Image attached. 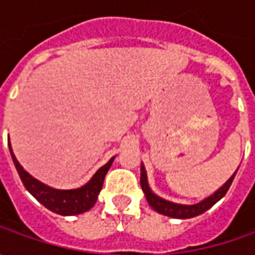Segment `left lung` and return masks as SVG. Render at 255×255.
<instances>
[{
	"label": "left lung",
	"mask_w": 255,
	"mask_h": 255,
	"mask_svg": "<svg viewBox=\"0 0 255 255\" xmlns=\"http://www.w3.org/2000/svg\"><path fill=\"white\" fill-rule=\"evenodd\" d=\"M239 170V169H237ZM237 170L233 173L229 180L226 181L221 187H219L217 190L214 191L213 194H210L209 197L203 199L199 203H194V204H180V203H173V201L166 200L162 199L160 196H157L154 191L150 189L149 186V181H147V173L144 169V164L142 163L140 166V186H142V190L146 196V200L149 203V206L152 207L153 210H156L157 213H160L163 216H167V217H173V219H191V217H196V216H200L204 211H207L211 209L216 203L221 200L227 190L230 189L231 183L234 180V176Z\"/></svg>",
	"instance_id": "8db88e82"
}]
</instances>
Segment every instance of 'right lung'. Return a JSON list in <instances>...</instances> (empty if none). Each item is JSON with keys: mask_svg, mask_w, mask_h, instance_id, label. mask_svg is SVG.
<instances>
[{"mask_svg": "<svg viewBox=\"0 0 255 255\" xmlns=\"http://www.w3.org/2000/svg\"><path fill=\"white\" fill-rule=\"evenodd\" d=\"M8 146H9V152H11V157H12V162L15 164V169H16L21 180L24 183L25 189L48 210L54 211V213L61 214V216H76V214H81V213H85V211L92 209L96 200H98L99 193L102 190L105 176H106V173L111 169L113 160H115V156H113L112 159L96 171L92 176V179L84 186H81L78 189L62 190V189L51 187L42 181H39L38 179H35L34 176H31L16 160L9 139H8Z\"/></svg>", "mask_w": 255, "mask_h": 255, "instance_id": "add662e5", "label": "right lung"}]
</instances>
